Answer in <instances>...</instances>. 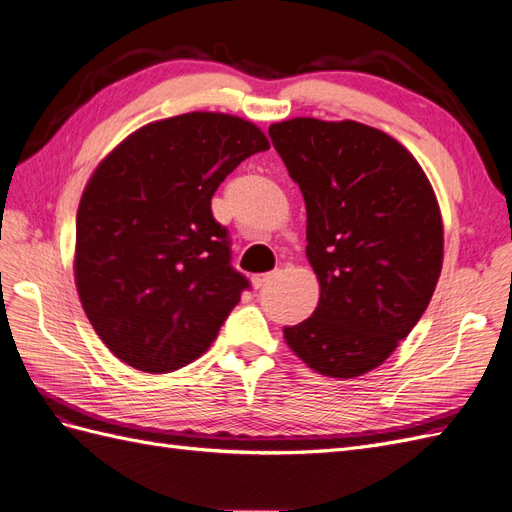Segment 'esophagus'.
<instances>
[{
	"mask_svg": "<svg viewBox=\"0 0 512 512\" xmlns=\"http://www.w3.org/2000/svg\"><path fill=\"white\" fill-rule=\"evenodd\" d=\"M277 277V271H271V273H260V275H254L252 277V284L256 286V288H260V286H267L269 282H273Z\"/></svg>",
	"mask_w": 512,
	"mask_h": 512,
	"instance_id": "obj_1",
	"label": "esophagus"
}]
</instances>
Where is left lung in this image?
I'll return each instance as SVG.
<instances>
[{
  "label": "left lung",
  "instance_id": "8db88e82",
  "mask_svg": "<svg viewBox=\"0 0 512 512\" xmlns=\"http://www.w3.org/2000/svg\"><path fill=\"white\" fill-rule=\"evenodd\" d=\"M269 136L307 209V258L320 282L312 318L286 344L331 378L389 359L421 320L442 271L436 194L395 138L356 121L299 117Z\"/></svg>",
  "mask_w": 512,
  "mask_h": 512
}]
</instances>
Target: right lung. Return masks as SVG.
<instances>
[{"mask_svg": "<svg viewBox=\"0 0 512 512\" xmlns=\"http://www.w3.org/2000/svg\"><path fill=\"white\" fill-rule=\"evenodd\" d=\"M254 123L222 113L162 119L128 136L89 179L76 213V288L117 359L147 374L196 361L252 284L232 267L211 198L267 151Z\"/></svg>", "mask_w": 512, "mask_h": 512, "instance_id": "right-lung-1", "label": "right lung"}]
</instances>
